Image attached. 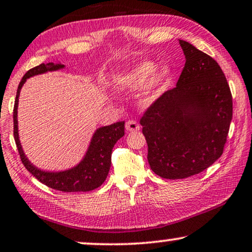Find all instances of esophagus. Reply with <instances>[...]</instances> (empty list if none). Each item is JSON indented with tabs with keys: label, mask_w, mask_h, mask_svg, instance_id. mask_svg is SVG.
Wrapping results in <instances>:
<instances>
[{
	"label": "esophagus",
	"mask_w": 252,
	"mask_h": 252,
	"mask_svg": "<svg viewBox=\"0 0 252 252\" xmlns=\"http://www.w3.org/2000/svg\"><path fill=\"white\" fill-rule=\"evenodd\" d=\"M139 124L136 122V121H128V122L126 123V132H133V131H138L139 130Z\"/></svg>",
	"instance_id": "34e87169"
}]
</instances>
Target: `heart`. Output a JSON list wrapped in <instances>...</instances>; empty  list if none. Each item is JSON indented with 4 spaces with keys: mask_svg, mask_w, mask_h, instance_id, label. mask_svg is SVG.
<instances>
[{
    "mask_svg": "<svg viewBox=\"0 0 252 252\" xmlns=\"http://www.w3.org/2000/svg\"><path fill=\"white\" fill-rule=\"evenodd\" d=\"M173 69L152 61H144L114 77L112 85L119 91H136L145 86V102L150 103L159 95L161 90L170 82Z\"/></svg>",
    "mask_w": 252,
    "mask_h": 252,
    "instance_id": "b5f03b06",
    "label": "heart"
}]
</instances>
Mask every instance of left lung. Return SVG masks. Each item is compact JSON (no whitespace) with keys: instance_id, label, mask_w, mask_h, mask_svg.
I'll return each instance as SVG.
<instances>
[{"instance_id":"8db88e82","label":"left lung","mask_w":252,"mask_h":252,"mask_svg":"<svg viewBox=\"0 0 252 252\" xmlns=\"http://www.w3.org/2000/svg\"><path fill=\"white\" fill-rule=\"evenodd\" d=\"M186 64L176 87L163 93L140 120L151 169L179 180L209 168L221 157L233 117V100L220 65L180 40Z\"/></svg>"}]
</instances>
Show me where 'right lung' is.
<instances>
[{
    "mask_svg": "<svg viewBox=\"0 0 252 252\" xmlns=\"http://www.w3.org/2000/svg\"><path fill=\"white\" fill-rule=\"evenodd\" d=\"M65 65L61 62L41 63V64L29 70L23 77L17 89V94L13 107V136L21 156L22 162L25 168L40 182L46 184L52 189L63 191V192H86L94 190L105 182L108 176L110 165H112V151L117 140L124 136V122H117L110 126H100L93 132L89 146L82 160L71 168L63 170H45L33 165L23 150L19 140L18 130V102L21 90L26 80L31 77L42 75V73L59 71L64 69Z\"/></svg>",
    "mask_w": 252,
    "mask_h": 252,
    "instance_id": "obj_1",
    "label": "right lung"
}]
</instances>
